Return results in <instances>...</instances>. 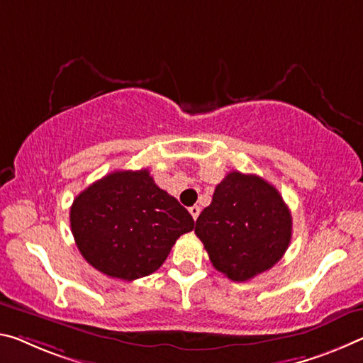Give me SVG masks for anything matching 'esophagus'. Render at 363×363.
Instances as JSON below:
<instances>
[{
    "label": "esophagus",
    "instance_id": "obj_1",
    "mask_svg": "<svg viewBox=\"0 0 363 363\" xmlns=\"http://www.w3.org/2000/svg\"><path fill=\"white\" fill-rule=\"evenodd\" d=\"M189 211H191V215H192L194 220H197L199 215H200V206L199 205H194V206H191V208H189Z\"/></svg>",
    "mask_w": 363,
    "mask_h": 363
}]
</instances>
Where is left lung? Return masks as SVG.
<instances>
[{
    "label": "left lung",
    "mask_w": 363,
    "mask_h": 363,
    "mask_svg": "<svg viewBox=\"0 0 363 363\" xmlns=\"http://www.w3.org/2000/svg\"><path fill=\"white\" fill-rule=\"evenodd\" d=\"M195 234L213 267L242 283L283 258L291 244L292 216L272 184L260 176L231 171L200 213Z\"/></svg>",
    "instance_id": "1"
}]
</instances>
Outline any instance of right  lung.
Returning <instances> with one entry per match:
<instances>
[{"label": "right lung", "mask_w": 363, "mask_h": 363, "mask_svg": "<svg viewBox=\"0 0 363 363\" xmlns=\"http://www.w3.org/2000/svg\"><path fill=\"white\" fill-rule=\"evenodd\" d=\"M69 218L85 260L124 281L157 272L176 240L195 224L148 169L109 172L77 195Z\"/></svg>", "instance_id": "add662e5"}]
</instances>
